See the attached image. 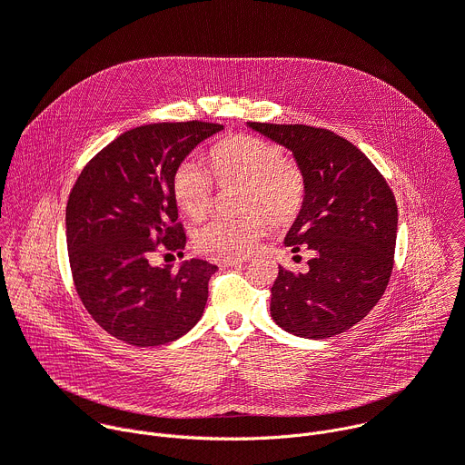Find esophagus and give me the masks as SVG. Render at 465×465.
I'll return each instance as SVG.
<instances>
[{
	"label": "esophagus",
	"mask_w": 465,
	"mask_h": 465,
	"mask_svg": "<svg viewBox=\"0 0 465 465\" xmlns=\"http://www.w3.org/2000/svg\"><path fill=\"white\" fill-rule=\"evenodd\" d=\"M217 262L223 264V267H232V264L248 262V257H223V259H217Z\"/></svg>",
	"instance_id": "1"
}]
</instances>
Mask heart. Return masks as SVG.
<instances>
[{
  "label": "heart",
  "mask_w": 465,
  "mask_h": 465,
  "mask_svg": "<svg viewBox=\"0 0 465 465\" xmlns=\"http://www.w3.org/2000/svg\"><path fill=\"white\" fill-rule=\"evenodd\" d=\"M210 160L213 174L193 158L183 160L174 171L173 193L178 208L193 219L208 215L215 203L217 180L224 189L239 187L235 206L242 213L215 217L198 226L194 230L198 248L212 253L244 255L267 233L271 221L283 226L298 215L305 180L300 167L283 158V151L276 143L239 134L221 142Z\"/></svg>",
  "instance_id": "obj_1"
}]
</instances>
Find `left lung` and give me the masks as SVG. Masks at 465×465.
<instances>
[{
	"mask_svg": "<svg viewBox=\"0 0 465 465\" xmlns=\"http://www.w3.org/2000/svg\"><path fill=\"white\" fill-rule=\"evenodd\" d=\"M292 153L303 204L285 246L311 250L305 274H280L271 316L287 333L323 341L359 323L386 291L395 250V198L375 165L335 132L307 124L246 123Z\"/></svg>",
	"mask_w": 465,
	"mask_h": 465,
	"instance_id": "left-lung-1",
	"label": "left lung"
}]
</instances>
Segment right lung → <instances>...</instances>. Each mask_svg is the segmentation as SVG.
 Returning <instances> with one entry per match:
<instances>
[{
  "mask_svg": "<svg viewBox=\"0 0 465 465\" xmlns=\"http://www.w3.org/2000/svg\"><path fill=\"white\" fill-rule=\"evenodd\" d=\"M223 124L187 121L132 128L81 173L65 208L77 292L92 318L124 344L174 342L203 318L215 264L191 259L154 267L153 252L185 248L173 178Z\"/></svg>",
  "mask_w": 465,
  "mask_h": 465,
  "instance_id": "obj_1",
  "label": "right lung"
}]
</instances>
